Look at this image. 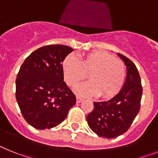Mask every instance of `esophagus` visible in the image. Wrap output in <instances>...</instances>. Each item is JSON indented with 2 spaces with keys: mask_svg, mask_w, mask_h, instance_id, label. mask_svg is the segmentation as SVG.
I'll use <instances>...</instances> for the list:
<instances>
[{
  "mask_svg": "<svg viewBox=\"0 0 158 158\" xmlns=\"http://www.w3.org/2000/svg\"><path fill=\"white\" fill-rule=\"evenodd\" d=\"M82 101H83V99L79 97V96H77V103H81V102Z\"/></svg>",
  "mask_w": 158,
  "mask_h": 158,
  "instance_id": "1",
  "label": "esophagus"
}]
</instances>
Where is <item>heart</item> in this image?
Returning <instances> with one entry per match:
<instances>
[{
    "mask_svg": "<svg viewBox=\"0 0 158 158\" xmlns=\"http://www.w3.org/2000/svg\"><path fill=\"white\" fill-rule=\"evenodd\" d=\"M64 79L67 85L74 86L89 77L90 81L75 88L84 96H100L111 98L120 91L126 79V67L118 58L103 51H93L81 55L69 54L62 63Z\"/></svg>",
    "mask_w": 158,
    "mask_h": 158,
    "instance_id": "1",
    "label": "heart"
}]
</instances>
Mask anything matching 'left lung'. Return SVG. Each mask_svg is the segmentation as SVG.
Wrapping results in <instances>:
<instances>
[{
  "label": "left lung",
  "mask_w": 158,
  "mask_h": 158,
  "mask_svg": "<svg viewBox=\"0 0 158 158\" xmlns=\"http://www.w3.org/2000/svg\"><path fill=\"white\" fill-rule=\"evenodd\" d=\"M127 66L126 81L119 93L111 100L94 102L88 115L89 127L96 135L114 139L127 131L140 110L142 95L141 78L136 65L129 58L117 54Z\"/></svg>",
  "instance_id": "1"
}]
</instances>
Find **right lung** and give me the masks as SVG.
Listing matches in <instances>:
<instances>
[{"instance_id":"obj_1","label":"right lung","mask_w":158,"mask_h":158,"mask_svg":"<svg viewBox=\"0 0 158 158\" xmlns=\"http://www.w3.org/2000/svg\"><path fill=\"white\" fill-rule=\"evenodd\" d=\"M73 51L63 45L37 49L22 64L16 98L24 119L36 129H51L66 118L76 96L64 82L62 62Z\"/></svg>"}]
</instances>
